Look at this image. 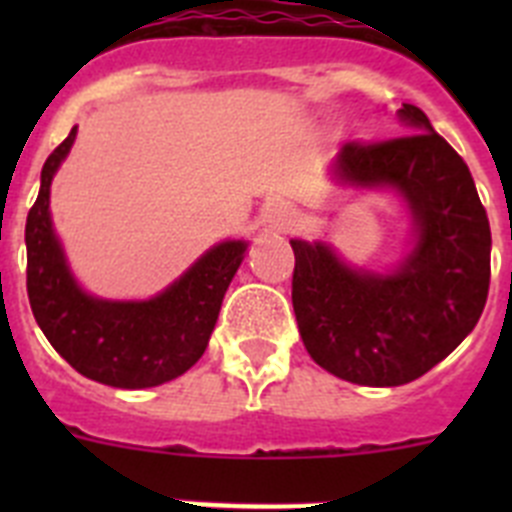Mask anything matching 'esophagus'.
I'll list each match as a JSON object with an SVG mask.
<instances>
[{"label": "esophagus", "instance_id": "obj_1", "mask_svg": "<svg viewBox=\"0 0 512 512\" xmlns=\"http://www.w3.org/2000/svg\"><path fill=\"white\" fill-rule=\"evenodd\" d=\"M261 223L269 233H287L292 230V225L297 223L295 220V212L289 210L284 202H269L264 207V215H261Z\"/></svg>", "mask_w": 512, "mask_h": 512}]
</instances>
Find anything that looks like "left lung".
<instances>
[{"mask_svg": "<svg viewBox=\"0 0 512 512\" xmlns=\"http://www.w3.org/2000/svg\"><path fill=\"white\" fill-rule=\"evenodd\" d=\"M408 135L346 143L333 174L390 187L408 202L415 246L390 274L343 264L325 243L295 251L292 305L307 354L366 387L423 377L472 333L490 292V220L469 166L415 104L397 112Z\"/></svg>", "mask_w": 512, "mask_h": 512, "instance_id": "obj_1", "label": "left lung"}]
</instances>
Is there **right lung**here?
<instances>
[{
    "mask_svg": "<svg viewBox=\"0 0 512 512\" xmlns=\"http://www.w3.org/2000/svg\"><path fill=\"white\" fill-rule=\"evenodd\" d=\"M76 128L45 158L40 192L27 212V297L40 330L63 359L94 382L146 390L182 377L205 354L225 289L241 266L246 241L212 246L197 264L143 302L87 295L71 277L51 223V182L74 146Z\"/></svg>",
    "mask_w": 512,
    "mask_h": 512,
    "instance_id": "add662e5",
    "label": "right lung"
}]
</instances>
